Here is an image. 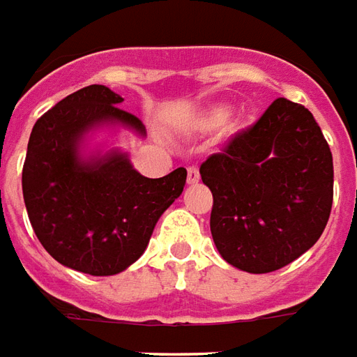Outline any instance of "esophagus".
Returning <instances> with one entry per match:
<instances>
[{
  "label": "esophagus",
  "mask_w": 357,
  "mask_h": 357,
  "mask_svg": "<svg viewBox=\"0 0 357 357\" xmlns=\"http://www.w3.org/2000/svg\"><path fill=\"white\" fill-rule=\"evenodd\" d=\"M195 182H199V169L195 167V165H190L188 167V184H195Z\"/></svg>",
  "instance_id": "esophagus-1"
}]
</instances>
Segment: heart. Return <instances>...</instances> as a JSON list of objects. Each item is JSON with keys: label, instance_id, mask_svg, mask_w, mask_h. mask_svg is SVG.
Listing matches in <instances>:
<instances>
[{"label": "heart", "instance_id": "b5f03b06", "mask_svg": "<svg viewBox=\"0 0 357 357\" xmlns=\"http://www.w3.org/2000/svg\"><path fill=\"white\" fill-rule=\"evenodd\" d=\"M227 116V109H218V111L214 112V118L216 120H224Z\"/></svg>", "mask_w": 357, "mask_h": 357}]
</instances>
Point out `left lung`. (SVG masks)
<instances>
[{
  "label": "left lung",
  "instance_id": "left-lung-1",
  "mask_svg": "<svg viewBox=\"0 0 357 357\" xmlns=\"http://www.w3.org/2000/svg\"><path fill=\"white\" fill-rule=\"evenodd\" d=\"M211 233L227 264L271 273L309 250L333 205V158L309 109L275 99L199 167Z\"/></svg>",
  "mask_w": 357,
  "mask_h": 357
}]
</instances>
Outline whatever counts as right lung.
<instances>
[{
	"instance_id": "add662e5",
	"label": "right lung",
	"mask_w": 357,
	"mask_h": 357,
	"mask_svg": "<svg viewBox=\"0 0 357 357\" xmlns=\"http://www.w3.org/2000/svg\"><path fill=\"white\" fill-rule=\"evenodd\" d=\"M124 99L101 84L80 88L33 126L22 169L29 222L61 265L93 277L116 275L141 258L158 218L182 194L186 169L146 178L111 152L80 162L79 143L93 126L120 122L144 133Z\"/></svg>"
}]
</instances>
